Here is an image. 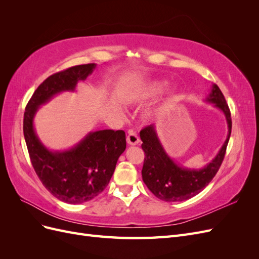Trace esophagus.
I'll use <instances>...</instances> for the list:
<instances>
[{
  "instance_id": "34e87169",
  "label": "esophagus",
  "mask_w": 259,
  "mask_h": 259,
  "mask_svg": "<svg viewBox=\"0 0 259 259\" xmlns=\"http://www.w3.org/2000/svg\"><path fill=\"white\" fill-rule=\"evenodd\" d=\"M126 142H127V144L128 145H131V146H136V145H138L139 144V137L137 136V134L135 132H133V131H130L128 132V135H127V137H126Z\"/></svg>"
}]
</instances>
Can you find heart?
<instances>
[{
	"instance_id": "1",
	"label": "heart",
	"mask_w": 259,
	"mask_h": 259,
	"mask_svg": "<svg viewBox=\"0 0 259 259\" xmlns=\"http://www.w3.org/2000/svg\"><path fill=\"white\" fill-rule=\"evenodd\" d=\"M168 82L165 80H152L149 81L146 84H143L137 88H134L127 92L126 95L124 96V103L128 105H136L150 101L159 97L161 94L165 91ZM179 96V89L176 85L169 86L167 91L164 93V97L161 101L160 106L154 109L152 111H148L145 114L146 120H150L151 117H154L156 114H159L162 110L167 108L169 105L174 104Z\"/></svg>"
}]
</instances>
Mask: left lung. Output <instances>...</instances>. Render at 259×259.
Masks as SVG:
<instances>
[{
    "label": "left lung",
    "instance_id": "8db88e82",
    "mask_svg": "<svg viewBox=\"0 0 259 259\" xmlns=\"http://www.w3.org/2000/svg\"><path fill=\"white\" fill-rule=\"evenodd\" d=\"M221 110L228 125V134L224 145L215 158L204 167L190 168L176 163L164 149L156 133L155 125L151 124L140 132L145 161L142 170L143 180L156 198L166 202H182L200 193L210 183L221 167L231 134V114L222 91L216 84L204 99Z\"/></svg>",
    "mask_w": 259,
    "mask_h": 259
}]
</instances>
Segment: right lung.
Segmentation results:
<instances>
[{
  "mask_svg": "<svg viewBox=\"0 0 259 259\" xmlns=\"http://www.w3.org/2000/svg\"><path fill=\"white\" fill-rule=\"evenodd\" d=\"M96 64L80 65L49 76L29 100L23 115V135L31 163L44 187L55 198L81 204L103 192L113 175L117 159L126 148L124 131L90 132L66 150H51L38 138L34 117L41 106L64 92H75Z\"/></svg>",
  "mask_w": 259,
  "mask_h": 259,
  "instance_id": "right-lung-1",
  "label": "right lung"
}]
</instances>
